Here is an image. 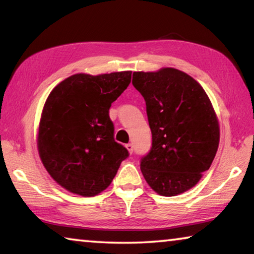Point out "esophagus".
Listing matches in <instances>:
<instances>
[{"instance_id":"34e87169","label":"esophagus","mask_w":254,"mask_h":254,"mask_svg":"<svg viewBox=\"0 0 254 254\" xmlns=\"http://www.w3.org/2000/svg\"><path fill=\"white\" fill-rule=\"evenodd\" d=\"M126 148L127 149V150H128V152H130V154H132V152H133V144H132V143H127V144H126Z\"/></svg>"}]
</instances>
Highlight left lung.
Segmentation results:
<instances>
[{
  "instance_id": "8db88e82",
  "label": "left lung",
  "mask_w": 254,
  "mask_h": 254,
  "mask_svg": "<svg viewBox=\"0 0 254 254\" xmlns=\"http://www.w3.org/2000/svg\"><path fill=\"white\" fill-rule=\"evenodd\" d=\"M132 84L146 102L152 143L140 160L147 183L160 195L188 191L209 170L219 126L203 88L184 72L164 67L133 72Z\"/></svg>"
}]
</instances>
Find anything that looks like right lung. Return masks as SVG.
I'll list each match as a JSON object with an SVG mask.
<instances>
[{
  "label": "right lung",
  "instance_id": "obj_1",
  "mask_svg": "<svg viewBox=\"0 0 254 254\" xmlns=\"http://www.w3.org/2000/svg\"><path fill=\"white\" fill-rule=\"evenodd\" d=\"M131 71L73 74L46 99L38 130L40 159L62 188L82 196L98 194L112 183L128 157L114 139L113 102L131 82Z\"/></svg>",
  "mask_w": 254,
  "mask_h": 254
}]
</instances>
